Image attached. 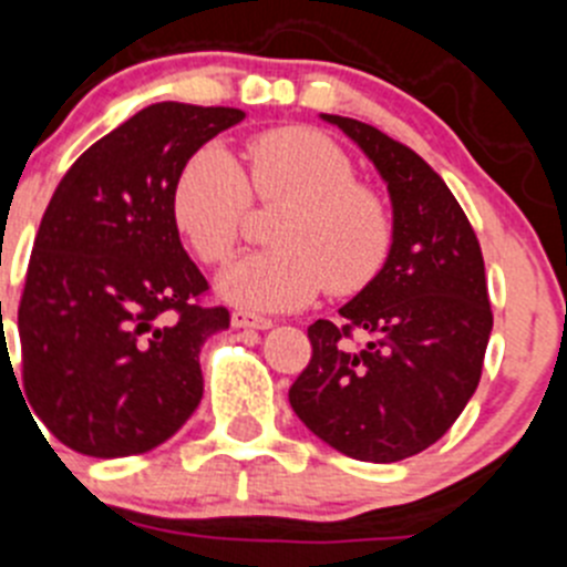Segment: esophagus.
I'll return each instance as SVG.
<instances>
[{
    "label": "esophagus",
    "mask_w": 567,
    "mask_h": 567,
    "mask_svg": "<svg viewBox=\"0 0 567 567\" xmlns=\"http://www.w3.org/2000/svg\"><path fill=\"white\" fill-rule=\"evenodd\" d=\"M231 324L243 327V330H268V327H271V319H262V316L237 310V313H231Z\"/></svg>",
    "instance_id": "esophagus-1"
}]
</instances>
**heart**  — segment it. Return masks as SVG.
Returning a JSON list of instances; mask_svg holds the SVG:
<instances>
[{
    "label": "heart",
    "mask_w": 567,
    "mask_h": 567,
    "mask_svg": "<svg viewBox=\"0 0 567 567\" xmlns=\"http://www.w3.org/2000/svg\"><path fill=\"white\" fill-rule=\"evenodd\" d=\"M248 182L226 147L204 145L173 184V218L206 266L235 254L251 195L288 204L271 229V251L226 268L218 290L246 310L305 308L319 293L352 296L383 274L394 248V209L374 184L358 178L347 151L305 125L271 128L246 145Z\"/></svg>",
    "instance_id": "heart-1"
}]
</instances>
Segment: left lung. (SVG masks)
Masks as SVG:
<instances>
[{
	"label": "left lung",
	"instance_id": "1",
	"mask_svg": "<svg viewBox=\"0 0 567 567\" xmlns=\"http://www.w3.org/2000/svg\"><path fill=\"white\" fill-rule=\"evenodd\" d=\"M324 120L385 178L396 235L383 274L343 305L341 324L308 327L313 355L288 396L343 456L403 462L447 433L481 380L492 332L484 257L464 209L420 153L361 120Z\"/></svg>",
	"mask_w": 567,
	"mask_h": 567
}]
</instances>
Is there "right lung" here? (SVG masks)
I'll use <instances>...</instances> for the list:
<instances>
[{
  "mask_svg": "<svg viewBox=\"0 0 567 567\" xmlns=\"http://www.w3.org/2000/svg\"><path fill=\"white\" fill-rule=\"evenodd\" d=\"M243 116L147 105L52 193L19 301L21 380L47 431L83 456L153 451L198 409V352L229 327V310L209 305V282L184 251L173 184Z\"/></svg>",
  "mask_w": 567,
  "mask_h": 567,
  "instance_id": "obj_1",
  "label": "right lung"
}]
</instances>
